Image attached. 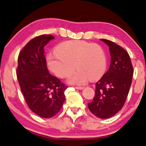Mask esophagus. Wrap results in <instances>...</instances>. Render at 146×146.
Segmentation results:
<instances>
[{
    "mask_svg": "<svg viewBox=\"0 0 146 146\" xmlns=\"http://www.w3.org/2000/svg\"><path fill=\"white\" fill-rule=\"evenodd\" d=\"M75 88L77 89V90H83L84 87H75Z\"/></svg>",
    "mask_w": 146,
    "mask_h": 146,
    "instance_id": "obj_1",
    "label": "esophagus"
}]
</instances>
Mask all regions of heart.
Masks as SVG:
<instances>
[{
	"mask_svg": "<svg viewBox=\"0 0 146 146\" xmlns=\"http://www.w3.org/2000/svg\"><path fill=\"white\" fill-rule=\"evenodd\" d=\"M47 64L50 71L61 78L71 74L76 65L78 70L68 81L73 85H84L90 78L92 80L100 78L105 73L107 62L99 45L82 40H68L47 55Z\"/></svg>",
	"mask_w": 146,
	"mask_h": 146,
	"instance_id": "1",
	"label": "heart"
}]
</instances>
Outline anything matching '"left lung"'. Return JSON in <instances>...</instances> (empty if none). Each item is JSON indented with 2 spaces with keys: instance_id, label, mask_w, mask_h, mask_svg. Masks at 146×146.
Segmentation results:
<instances>
[{
  "instance_id": "8db88e82",
  "label": "left lung",
  "mask_w": 146,
  "mask_h": 146,
  "mask_svg": "<svg viewBox=\"0 0 146 146\" xmlns=\"http://www.w3.org/2000/svg\"><path fill=\"white\" fill-rule=\"evenodd\" d=\"M101 40L109 47L111 60L108 71L96 83L92 101L87 105L95 116L106 119L123 107L131 85L134 68L125 49L108 40Z\"/></svg>"
}]
</instances>
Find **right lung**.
<instances>
[{"label":"right lung","mask_w":146,"mask_h":146,"mask_svg":"<svg viewBox=\"0 0 146 146\" xmlns=\"http://www.w3.org/2000/svg\"><path fill=\"white\" fill-rule=\"evenodd\" d=\"M54 38L52 35L35 37L18 56L17 77L21 92L29 109L43 118L54 117L59 113L68 87L47 69L44 47Z\"/></svg>","instance_id":"add662e5"}]
</instances>
